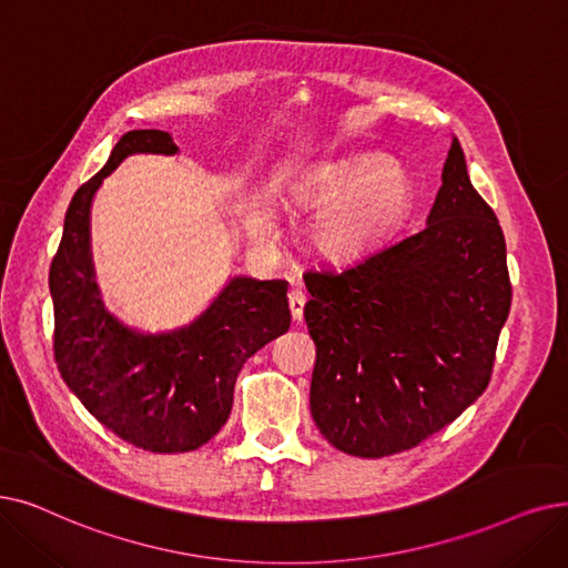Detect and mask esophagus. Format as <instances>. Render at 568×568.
Segmentation results:
<instances>
[{"label":"esophagus","instance_id":"34e87169","mask_svg":"<svg viewBox=\"0 0 568 568\" xmlns=\"http://www.w3.org/2000/svg\"><path fill=\"white\" fill-rule=\"evenodd\" d=\"M287 304H290V313L294 323H302L304 317V306H306V294L302 290H292L287 294Z\"/></svg>","mask_w":568,"mask_h":568}]
</instances>
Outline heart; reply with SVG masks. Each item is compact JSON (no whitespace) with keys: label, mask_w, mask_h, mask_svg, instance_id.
Returning a JSON list of instances; mask_svg holds the SVG:
<instances>
[{"label":"heart","mask_w":568,"mask_h":568,"mask_svg":"<svg viewBox=\"0 0 568 568\" xmlns=\"http://www.w3.org/2000/svg\"><path fill=\"white\" fill-rule=\"evenodd\" d=\"M383 155H362L317 169L304 187L313 206H329L311 227L313 248L327 260H353L383 236L413 194L402 169Z\"/></svg>","instance_id":"obj_1"}]
</instances>
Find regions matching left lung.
<instances>
[{
    "label": "left lung",
    "instance_id": "8db88e82",
    "mask_svg": "<svg viewBox=\"0 0 568 568\" xmlns=\"http://www.w3.org/2000/svg\"><path fill=\"white\" fill-rule=\"evenodd\" d=\"M427 227L338 271H306L311 415L345 455L404 453L489 385L510 311L499 220L453 139Z\"/></svg>",
    "mask_w": 568,
    "mask_h": 568
}]
</instances>
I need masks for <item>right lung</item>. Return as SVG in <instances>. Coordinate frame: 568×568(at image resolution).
<instances>
[{
    "instance_id": "1",
    "label": "right lung",
    "mask_w": 568,
    "mask_h": 568,
    "mask_svg": "<svg viewBox=\"0 0 568 568\" xmlns=\"http://www.w3.org/2000/svg\"><path fill=\"white\" fill-rule=\"evenodd\" d=\"M176 151L162 130L122 136L100 174L73 194L48 274L62 381L109 432L160 455L196 450L220 432L241 366L292 320L287 283L253 278L230 281L200 320L171 334H136L104 311L90 262L92 196L128 155Z\"/></svg>"
}]
</instances>
